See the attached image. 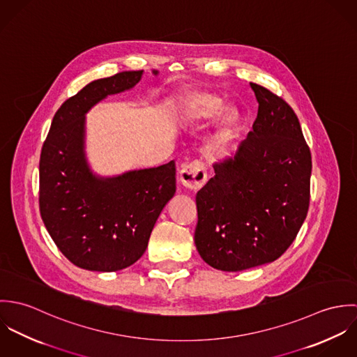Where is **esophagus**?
<instances>
[{"label": "esophagus", "mask_w": 357, "mask_h": 357, "mask_svg": "<svg viewBox=\"0 0 357 357\" xmlns=\"http://www.w3.org/2000/svg\"><path fill=\"white\" fill-rule=\"evenodd\" d=\"M181 184L190 191H198L207 181V172L204 162L194 160L183 167L180 172Z\"/></svg>", "instance_id": "34e87169"}]
</instances>
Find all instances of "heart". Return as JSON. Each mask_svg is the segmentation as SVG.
<instances>
[{
	"label": "heart",
	"mask_w": 357,
	"mask_h": 357,
	"mask_svg": "<svg viewBox=\"0 0 357 357\" xmlns=\"http://www.w3.org/2000/svg\"><path fill=\"white\" fill-rule=\"evenodd\" d=\"M222 105V100L210 92L192 91L184 93L176 107L177 118L185 125H197L214 116ZM239 125V114L235 108H222L217 116L218 135L224 139L234 135Z\"/></svg>",
	"instance_id": "1"
}]
</instances>
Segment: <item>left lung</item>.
<instances>
[{
    "instance_id": "left-lung-1",
    "label": "left lung",
    "mask_w": 357,
    "mask_h": 357,
    "mask_svg": "<svg viewBox=\"0 0 357 357\" xmlns=\"http://www.w3.org/2000/svg\"><path fill=\"white\" fill-rule=\"evenodd\" d=\"M253 130L236 153L213 165L197 194L195 246L210 266L238 272L272 262L296 239L309 208L312 158L293 108L250 82Z\"/></svg>"
}]
</instances>
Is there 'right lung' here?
Wrapping results in <instances>:
<instances>
[{
	"label": "right lung",
	"instance_id": "1",
	"mask_svg": "<svg viewBox=\"0 0 357 357\" xmlns=\"http://www.w3.org/2000/svg\"><path fill=\"white\" fill-rule=\"evenodd\" d=\"M143 70L88 84L53 116L40 159V211L54 245L74 265L114 272L144 255L162 208L176 192V165L102 178L85 158V114L133 88ZM158 74V71H153Z\"/></svg>",
	"mask_w": 357,
	"mask_h": 357
}]
</instances>
